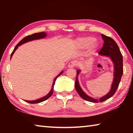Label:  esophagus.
Masks as SVG:
<instances>
[{
  "label": "esophagus",
  "mask_w": 133,
  "mask_h": 133,
  "mask_svg": "<svg viewBox=\"0 0 133 133\" xmlns=\"http://www.w3.org/2000/svg\"><path fill=\"white\" fill-rule=\"evenodd\" d=\"M76 64H77V62H76L74 61H73L70 62V63H69L68 67H70V68H73V67H74L75 66H76Z\"/></svg>",
  "instance_id": "34e87169"
}]
</instances>
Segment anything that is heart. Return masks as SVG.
<instances>
[{
  "label": "heart",
  "instance_id": "b5f03b06",
  "mask_svg": "<svg viewBox=\"0 0 133 133\" xmlns=\"http://www.w3.org/2000/svg\"><path fill=\"white\" fill-rule=\"evenodd\" d=\"M95 38L92 36H86L78 39L76 42L77 46L79 49H84L87 48H90V51L93 52L95 51L97 44L94 42Z\"/></svg>",
  "mask_w": 133,
  "mask_h": 133
}]
</instances>
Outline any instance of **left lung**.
I'll list each match as a JSON object with an SVG mask.
<instances>
[{
	"label": "left lung",
	"mask_w": 133,
	"mask_h": 133,
	"mask_svg": "<svg viewBox=\"0 0 133 133\" xmlns=\"http://www.w3.org/2000/svg\"><path fill=\"white\" fill-rule=\"evenodd\" d=\"M102 38L104 41L103 47L99 52V54L102 55L107 56L111 58L114 64V80L112 82L111 88L108 94H107L104 97L101 98L99 99H95L86 95L79 86L78 81V75L79 74L80 70L77 71V77H76L75 87L77 92L81 96L82 98L87 101L91 102L94 103L102 102L108 99L111 98L116 92L121 82V78L123 75V57L121 54L119 47L114 39L111 38L102 34Z\"/></svg>",
	"instance_id": "obj_1"
}]
</instances>
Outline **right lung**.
I'll list each match as a JSON object with an SVG mask.
<instances>
[{"label": "right lung", "mask_w": 133, "mask_h": 133, "mask_svg": "<svg viewBox=\"0 0 133 133\" xmlns=\"http://www.w3.org/2000/svg\"><path fill=\"white\" fill-rule=\"evenodd\" d=\"M46 34L44 32H38V33H35V34H33L31 35H28L26 37L24 38L22 40H21L20 41L18 44L16 45L15 46V47L14 48V49L13 50L12 52L11 53V58L12 57V56L13 55V54L15 52V51L17 49V48L18 47V46H21V44H23L24 43H26L27 42H29V41H31L33 40H35V39H41V38H44V37H46ZM62 73H63V71H62L60 74H59L58 76H56V77L54 79V82H53V84H52V88L51 90V91H50V92L46 96H45V97H43V98H41L40 99H38L37 100H35V101H25L26 102L28 103H40L42 102L46 101V99H47L48 98H49L52 95V94H53V91H54V86L55 83V81L57 78L59 77V75L61 74H62Z\"/></svg>", "instance_id": "1"}]
</instances>
